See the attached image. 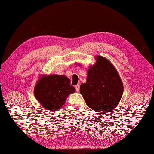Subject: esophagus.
Returning <instances> with one entry per match:
<instances>
[{
  "mask_svg": "<svg viewBox=\"0 0 154 154\" xmlns=\"http://www.w3.org/2000/svg\"><path fill=\"white\" fill-rule=\"evenodd\" d=\"M74 87H75V88H76V91L78 92L79 90H80V84H77V85H76Z\"/></svg>",
  "mask_w": 154,
  "mask_h": 154,
  "instance_id": "34e87169",
  "label": "esophagus"
}]
</instances>
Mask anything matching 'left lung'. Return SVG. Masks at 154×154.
Returning a JSON list of instances; mask_svg holds the SVG:
<instances>
[{
	"mask_svg": "<svg viewBox=\"0 0 154 154\" xmlns=\"http://www.w3.org/2000/svg\"><path fill=\"white\" fill-rule=\"evenodd\" d=\"M80 92L90 109L104 114L118 105L123 85L112 63L104 57L97 56L96 63L88 69L87 82L82 83Z\"/></svg>",
	"mask_w": 154,
	"mask_h": 154,
	"instance_id": "left-lung-1",
	"label": "left lung"
}]
</instances>
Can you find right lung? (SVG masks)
<instances>
[{
    "mask_svg": "<svg viewBox=\"0 0 154 154\" xmlns=\"http://www.w3.org/2000/svg\"><path fill=\"white\" fill-rule=\"evenodd\" d=\"M75 91L67 77L53 74L40 79L35 85L34 94L44 108L55 111L61 108L67 97Z\"/></svg>",
    "mask_w": 154,
    "mask_h": 154,
    "instance_id": "right-lung-1",
    "label": "right lung"
}]
</instances>
